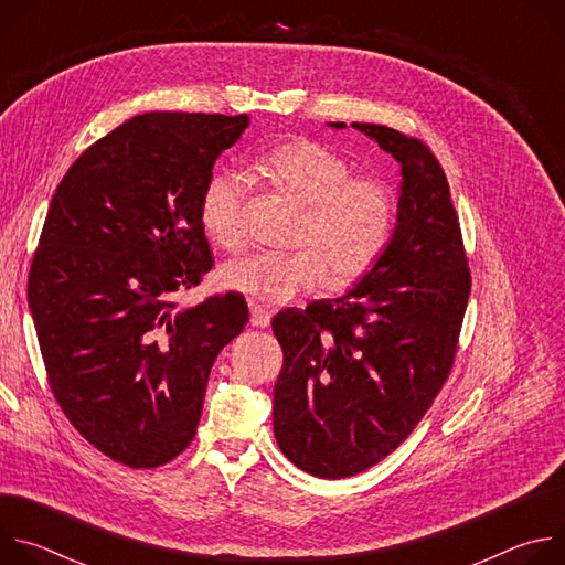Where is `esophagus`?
<instances>
[{
	"label": "esophagus",
	"mask_w": 565,
	"mask_h": 565,
	"mask_svg": "<svg viewBox=\"0 0 565 565\" xmlns=\"http://www.w3.org/2000/svg\"><path fill=\"white\" fill-rule=\"evenodd\" d=\"M270 319H273V315L266 308H262L257 303H250V321H253V327L266 329V327H270Z\"/></svg>",
	"instance_id": "34e87169"
}]
</instances>
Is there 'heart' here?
I'll return each mask as SVG.
<instances>
[{"mask_svg": "<svg viewBox=\"0 0 565 565\" xmlns=\"http://www.w3.org/2000/svg\"><path fill=\"white\" fill-rule=\"evenodd\" d=\"M259 174L281 194L306 207L297 253H259L232 262L223 284L259 306H284L327 286H351L384 257L395 230L393 188L373 174H353L340 151L292 140L270 149ZM248 183L236 172H216L201 194V223L227 250L246 241Z\"/></svg>", "mask_w": 565, "mask_h": 565, "instance_id": "heart-1", "label": "heart"}]
</instances>
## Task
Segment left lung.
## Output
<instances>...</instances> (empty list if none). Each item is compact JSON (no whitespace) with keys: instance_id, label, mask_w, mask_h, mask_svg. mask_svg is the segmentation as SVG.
Returning a JSON list of instances; mask_svg holds the SVG:
<instances>
[{"instance_id":"1","label":"left lung","mask_w":565,"mask_h":565,"mask_svg":"<svg viewBox=\"0 0 565 565\" xmlns=\"http://www.w3.org/2000/svg\"><path fill=\"white\" fill-rule=\"evenodd\" d=\"M353 129L402 166L391 246L347 295L273 319L284 349L275 438L290 462L319 478L355 476L416 429L451 373L471 290L458 214L434 151L384 125Z\"/></svg>"}]
</instances>
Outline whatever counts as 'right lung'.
Instances as JSON below:
<instances>
[{"mask_svg": "<svg viewBox=\"0 0 565 565\" xmlns=\"http://www.w3.org/2000/svg\"><path fill=\"white\" fill-rule=\"evenodd\" d=\"M248 122L134 116L79 153L51 199L29 273L46 380L77 434L131 469L194 440L210 369L248 324L238 292L172 301L214 266L201 194Z\"/></svg>", "mask_w": 565, "mask_h": 565, "instance_id": "right-lung-1", "label": "right lung"}]
</instances>
